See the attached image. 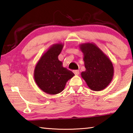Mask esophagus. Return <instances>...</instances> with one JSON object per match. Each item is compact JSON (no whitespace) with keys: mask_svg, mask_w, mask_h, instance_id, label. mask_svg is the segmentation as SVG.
<instances>
[{"mask_svg":"<svg viewBox=\"0 0 133 133\" xmlns=\"http://www.w3.org/2000/svg\"><path fill=\"white\" fill-rule=\"evenodd\" d=\"M74 73L75 74V75H78L79 74V71L78 70H75V71H74Z\"/></svg>","mask_w":133,"mask_h":133,"instance_id":"obj_1","label":"esophagus"}]
</instances>
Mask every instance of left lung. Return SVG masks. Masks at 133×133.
I'll use <instances>...</instances> for the list:
<instances>
[{
  "mask_svg": "<svg viewBox=\"0 0 133 133\" xmlns=\"http://www.w3.org/2000/svg\"><path fill=\"white\" fill-rule=\"evenodd\" d=\"M86 71L81 73L90 89L101 91L110 84L114 75L112 62L108 56L93 43L81 44Z\"/></svg>",
  "mask_w": 133,
  "mask_h": 133,
  "instance_id": "8db88e82",
  "label": "left lung"
}]
</instances>
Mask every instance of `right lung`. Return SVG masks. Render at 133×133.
Here are the masks:
<instances>
[{
	"instance_id": "add662e5",
	"label": "right lung",
	"mask_w": 133,
	"mask_h": 133,
	"mask_svg": "<svg viewBox=\"0 0 133 133\" xmlns=\"http://www.w3.org/2000/svg\"><path fill=\"white\" fill-rule=\"evenodd\" d=\"M64 44L51 45L41 56L35 66L34 78L39 89L49 95H56L64 89L66 83L75 75L62 66L58 59Z\"/></svg>"
}]
</instances>
